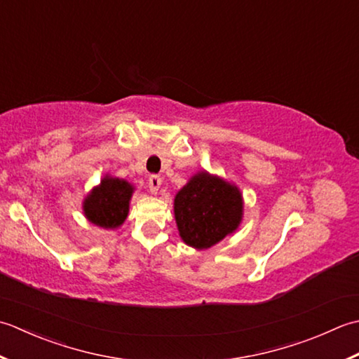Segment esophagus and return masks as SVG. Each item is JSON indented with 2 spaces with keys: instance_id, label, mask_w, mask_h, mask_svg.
<instances>
[{
  "instance_id": "1",
  "label": "esophagus",
  "mask_w": 359,
  "mask_h": 359,
  "mask_svg": "<svg viewBox=\"0 0 359 359\" xmlns=\"http://www.w3.org/2000/svg\"><path fill=\"white\" fill-rule=\"evenodd\" d=\"M161 182H163L161 177H158V175H151V177L149 178V189H150L151 194H158V190L161 187Z\"/></svg>"
}]
</instances>
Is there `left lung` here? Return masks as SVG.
<instances>
[{
    "label": "left lung",
    "mask_w": 359,
    "mask_h": 359,
    "mask_svg": "<svg viewBox=\"0 0 359 359\" xmlns=\"http://www.w3.org/2000/svg\"><path fill=\"white\" fill-rule=\"evenodd\" d=\"M180 237L195 250H208L236 232L243 217V198L236 184L198 172L175 196Z\"/></svg>",
    "instance_id": "8db88e82"
}]
</instances>
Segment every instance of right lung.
<instances>
[{"label":"right lung","mask_w":359,"mask_h":359,"mask_svg":"<svg viewBox=\"0 0 359 359\" xmlns=\"http://www.w3.org/2000/svg\"><path fill=\"white\" fill-rule=\"evenodd\" d=\"M135 187L128 181L107 175L83 200L88 222L104 229H116L126 222Z\"/></svg>","instance_id":"add662e5"}]
</instances>
